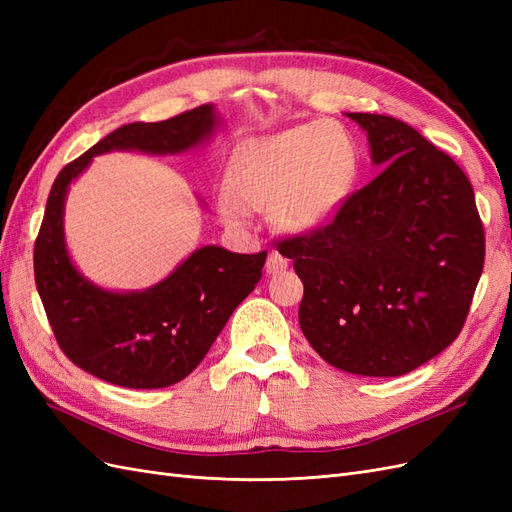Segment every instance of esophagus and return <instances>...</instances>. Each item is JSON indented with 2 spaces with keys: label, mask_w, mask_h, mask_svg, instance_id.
Instances as JSON below:
<instances>
[{
  "label": "esophagus",
  "mask_w": 512,
  "mask_h": 512,
  "mask_svg": "<svg viewBox=\"0 0 512 512\" xmlns=\"http://www.w3.org/2000/svg\"><path fill=\"white\" fill-rule=\"evenodd\" d=\"M288 267V260L277 252V250H271L269 252V258H267V265H265V271L267 273H280V271H284Z\"/></svg>",
  "instance_id": "obj_1"
}]
</instances>
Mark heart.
<instances>
[{
    "instance_id": "1",
    "label": "heart",
    "mask_w": 512,
    "mask_h": 512,
    "mask_svg": "<svg viewBox=\"0 0 512 512\" xmlns=\"http://www.w3.org/2000/svg\"><path fill=\"white\" fill-rule=\"evenodd\" d=\"M356 175L359 145L344 123H301L235 147L220 211L235 226L250 224L252 211H271L277 228L307 235L342 211Z\"/></svg>"
}]
</instances>
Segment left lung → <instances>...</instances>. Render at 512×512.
<instances>
[{"label":"left lung","instance_id":"left-lung-1","mask_svg":"<svg viewBox=\"0 0 512 512\" xmlns=\"http://www.w3.org/2000/svg\"><path fill=\"white\" fill-rule=\"evenodd\" d=\"M382 173L335 220L280 243L303 282L299 324L329 365L395 378L453 344L485 262L466 173L408 123L348 113Z\"/></svg>","mask_w":512,"mask_h":512}]
</instances>
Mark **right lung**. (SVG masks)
Returning a JSON list of instances; mask_svg holds the SVG:
<instances>
[{
  "instance_id": "right-lung-1",
  "label": "right lung",
  "mask_w": 512,
  "mask_h": 512,
  "mask_svg": "<svg viewBox=\"0 0 512 512\" xmlns=\"http://www.w3.org/2000/svg\"><path fill=\"white\" fill-rule=\"evenodd\" d=\"M218 128L213 104L158 123H128L57 175L34 247V275L59 348L87 374L126 389H164L183 380L260 282L267 252L235 254L203 245L162 282L119 292L87 280L68 252L66 196L94 156L108 151L177 156L205 145Z\"/></svg>"
}]
</instances>
